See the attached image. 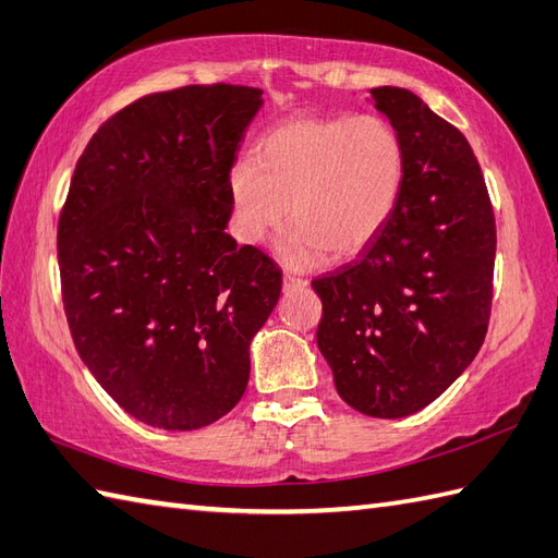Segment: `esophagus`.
<instances>
[{
	"label": "esophagus",
	"instance_id": "34e87169",
	"mask_svg": "<svg viewBox=\"0 0 558 558\" xmlns=\"http://www.w3.org/2000/svg\"><path fill=\"white\" fill-rule=\"evenodd\" d=\"M305 279L301 277H293V275H283V293H293V291H301L305 289Z\"/></svg>",
	"mask_w": 558,
	"mask_h": 558
}]
</instances>
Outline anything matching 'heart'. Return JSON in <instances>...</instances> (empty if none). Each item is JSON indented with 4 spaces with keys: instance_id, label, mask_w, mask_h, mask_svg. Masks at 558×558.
Instances as JSON below:
<instances>
[{
    "instance_id": "b5f03b06",
    "label": "heart",
    "mask_w": 558,
    "mask_h": 558,
    "mask_svg": "<svg viewBox=\"0 0 558 558\" xmlns=\"http://www.w3.org/2000/svg\"><path fill=\"white\" fill-rule=\"evenodd\" d=\"M403 174V145L387 119H289L257 143L255 159L233 165V229L257 245L289 215L293 227L279 243L283 263L307 267L327 253L351 257L387 227Z\"/></svg>"
}]
</instances>
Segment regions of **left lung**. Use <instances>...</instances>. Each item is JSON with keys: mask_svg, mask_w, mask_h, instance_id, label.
<instances>
[{"mask_svg": "<svg viewBox=\"0 0 558 558\" xmlns=\"http://www.w3.org/2000/svg\"><path fill=\"white\" fill-rule=\"evenodd\" d=\"M405 153L399 203L361 257L313 281L317 345L341 399L405 417L473 363L492 311L497 227L465 135L405 88L369 90Z\"/></svg>", "mask_w": 558, "mask_h": 558, "instance_id": "1", "label": "left lung"}]
</instances>
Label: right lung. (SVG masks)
<instances>
[{
	"label": "right lung",
	"mask_w": 558,
	"mask_h": 558,
	"mask_svg": "<svg viewBox=\"0 0 558 558\" xmlns=\"http://www.w3.org/2000/svg\"><path fill=\"white\" fill-rule=\"evenodd\" d=\"M263 90L141 97L85 147L59 215L61 299L81 361L123 411L201 429L241 401L281 271L225 231L229 174Z\"/></svg>",
	"instance_id": "add662e5"
}]
</instances>
